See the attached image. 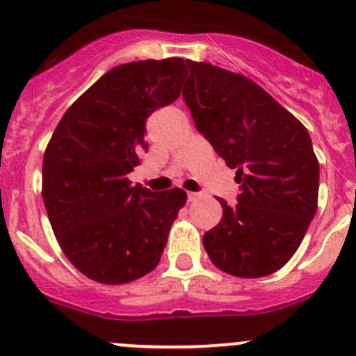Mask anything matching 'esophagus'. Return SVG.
<instances>
[{
    "label": "esophagus",
    "instance_id": "esophagus-1",
    "mask_svg": "<svg viewBox=\"0 0 356 356\" xmlns=\"http://www.w3.org/2000/svg\"><path fill=\"white\" fill-rule=\"evenodd\" d=\"M201 198V193H188V201H196Z\"/></svg>",
    "mask_w": 356,
    "mask_h": 356
}]
</instances>
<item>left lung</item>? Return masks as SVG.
Here are the masks:
<instances>
[{"label": "left lung", "instance_id": "obj_1", "mask_svg": "<svg viewBox=\"0 0 356 356\" xmlns=\"http://www.w3.org/2000/svg\"><path fill=\"white\" fill-rule=\"evenodd\" d=\"M182 96L196 129L236 168L238 203L204 232L211 264L254 279L284 267L303 241L318 201V160L305 125L245 75L188 62Z\"/></svg>", "mask_w": 356, "mask_h": 356}]
</instances>
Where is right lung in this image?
<instances>
[{"label": "right lung", "instance_id": "add662e5", "mask_svg": "<svg viewBox=\"0 0 356 356\" xmlns=\"http://www.w3.org/2000/svg\"><path fill=\"white\" fill-rule=\"evenodd\" d=\"M182 58L118 65L56 125L42 158V200L65 257L86 277L125 284L160 261L186 191L153 193L127 174L148 148L146 118L181 96Z\"/></svg>", "mask_w": 356, "mask_h": 356}]
</instances>
